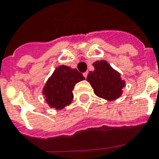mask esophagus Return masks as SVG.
Wrapping results in <instances>:
<instances>
[{"instance_id":"esophagus-1","label":"esophagus","mask_w":159,"mask_h":159,"mask_svg":"<svg viewBox=\"0 0 159 159\" xmlns=\"http://www.w3.org/2000/svg\"><path fill=\"white\" fill-rule=\"evenodd\" d=\"M84 77H85V78H87V76H88V72L86 71V72H84V73L83 74Z\"/></svg>"}]
</instances>
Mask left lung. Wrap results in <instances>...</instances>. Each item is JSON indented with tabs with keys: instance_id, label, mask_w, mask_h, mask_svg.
Wrapping results in <instances>:
<instances>
[{
	"instance_id": "8db88e82",
	"label": "left lung",
	"mask_w": 159,
	"mask_h": 159,
	"mask_svg": "<svg viewBox=\"0 0 159 159\" xmlns=\"http://www.w3.org/2000/svg\"><path fill=\"white\" fill-rule=\"evenodd\" d=\"M93 66L94 70L89 71L86 80L97 96L107 100H114L121 96L125 81L120 74L105 60H97Z\"/></svg>"
}]
</instances>
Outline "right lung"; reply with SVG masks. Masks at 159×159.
Returning a JSON list of instances; mask_svg holds the SVG:
<instances>
[{"instance_id":"add662e5","label":"right lung","mask_w":159,"mask_h":159,"mask_svg":"<svg viewBox=\"0 0 159 159\" xmlns=\"http://www.w3.org/2000/svg\"><path fill=\"white\" fill-rule=\"evenodd\" d=\"M84 77L76 69L60 66L48 79L42 93L50 108L62 109L73 100V89L76 83L84 80Z\"/></svg>"}]
</instances>
